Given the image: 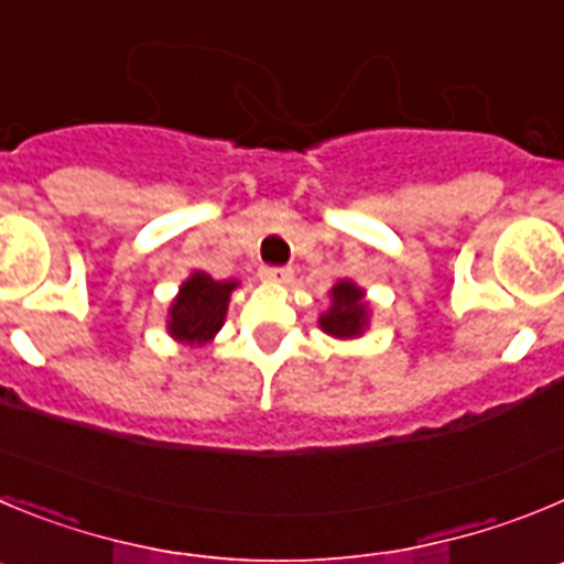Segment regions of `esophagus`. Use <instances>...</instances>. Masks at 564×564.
Listing matches in <instances>:
<instances>
[{
	"label": "esophagus",
	"mask_w": 564,
	"mask_h": 564,
	"mask_svg": "<svg viewBox=\"0 0 564 564\" xmlns=\"http://www.w3.org/2000/svg\"><path fill=\"white\" fill-rule=\"evenodd\" d=\"M265 282H276V285H285V282H291L293 279V271L291 268H262L260 273Z\"/></svg>",
	"instance_id": "obj_1"
}]
</instances>
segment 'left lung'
<instances>
[{
    "mask_svg": "<svg viewBox=\"0 0 564 564\" xmlns=\"http://www.w3.org/2000/svg\"><path fill=\"white\" fill-rule=\"evenodd\" d=\"M369 324L371 304L366 299V291L352 279H340L329 291V307L318 316V327L338 340H352L360 338Z\"/></svg>",
    "mask_w": 564,
    "mask_h": 564,
    "instance_id": "8db88e82",
    "label": "left lung"
}]
</instances>
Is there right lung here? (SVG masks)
I'll return each mask as SVG.
<instances>
[{"mask_svg":"<svg viewBox=\"0 0 564 564\" xmlns=\"http://www.w3.org/2000/svg\"><path fill=\"white\" fill-rule=\"evenodd\" d=\"M237 288V279H212L204 271L189 273L167 307L170 338L184 346L209 344L224 327L229 299Z\"/></svg>","mask_w":564,"mask_h":564,"instance_id":"right-lung-1","label":"right lung"}]
</instances>
